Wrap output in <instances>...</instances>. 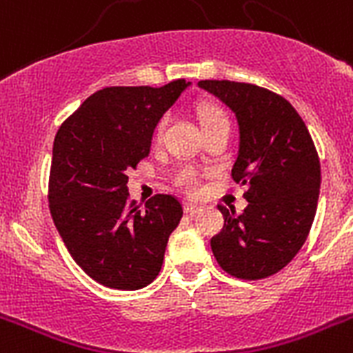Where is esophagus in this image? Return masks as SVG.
I'll return each mask as SVG.
<instances>
[{
  "instance_id": "34e87169",
  "label": "esophagus",
  "mask_w": 353,
  "mask_h": 353,
  "mask_svg": "<svg viewBox=\"0 0 353 353\" xmlns=\"http://www.w3.org/2000/svg\"><path fill=\"white\" fill-rule=\"evenodd\" d=\"M199 210H201V207H198V205L189 203V201H185V203H183V212H185V214L194 215V214H198Z\"/></svg>"
}]
</instances>
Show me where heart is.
<instances>
[{
    "mask_svg": "<svg viewBox=\"0 0 353 353\" xmlns=\"http://www.w3.org/2000/svg\"><path fill=\"white\" fill-rule=\"evenodd\" d=\"M198 117H199V123H201V129H208V127L215 125V123H221V121H228V117L224 114V111L217 105L212 104H201L198 108ZM168 125V118H161L157 123V129H155V136L161 138L164 129ZM174 183L185 191L187 194H196L201 189V179H199L198 170H194L192 166H183L176 171L174 174Z\"/></svg>",
    "mask_w": 353,
    "mask_h": 353,
    "instance_id": "heart-1",
    "label": "heart"
}]
</instances>
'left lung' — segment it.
Returning <instances> with one entry per match:
<instances>
[{
    "label": "left lung",
    "instance_id": "obj_1",
    "mask_svg": "<svg viewBox=\"0 0 353 353\" xmlns=\"http://www.w3.org/2000/svg\"><path fill=\"white\" fill-rule=\"evenodd\" d=\"M239 121L232 179L245 185L242 214L219 205L224 228L210 245L221 269L239 279L279 272L310 235L320 194V159L311 134L286 99L256 84L199 81Z\"/></svg>",
    "mask_w": 353,
    "mask_h": 353
}]
</instances>
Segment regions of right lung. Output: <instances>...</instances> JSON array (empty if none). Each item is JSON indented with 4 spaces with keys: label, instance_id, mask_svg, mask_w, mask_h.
Wrapping results in <instances>:
<instances>
[{
    "label": "right lung",
    "instance_id": "1",
    "mask_svg": "<svg viewBox=\"0 0 353 353\" xmlns=\"http://www.w3.org/2000/svg\"><path fill=\"white\" fill-rule=\"evenodd\" d=\"M189 86H109L90 95L56 132L49 210L70 256L97 283L139 290L159 276L183 208L155 194L130 201L127 171L150 154L155 125Z\"/></svg>",
    "mask_w": 353,
    "mask_h": 353
}]
</instances>
